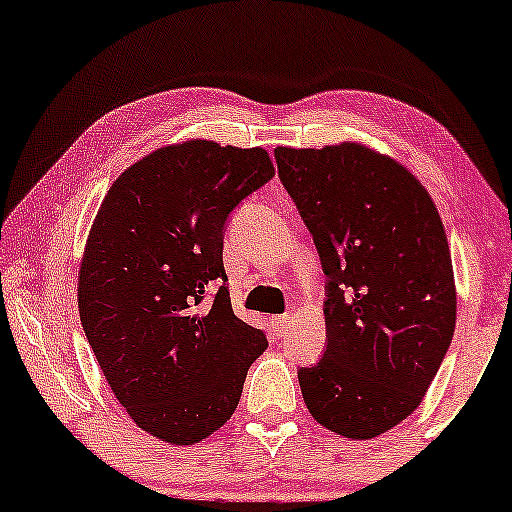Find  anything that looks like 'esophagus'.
<instances>
[{"label": "esophagus", "instance_id": "1", "mask_svg": "<svg viewBox=\"0 0 512 512\" xmlns=\"http://www.w3.org/2000/svg\"><path fill=\"white\" fill-rule=\"evenodd\" d=\"M289 322H292V317H289V315H278V317H273V319H271L273 335H276V338H282V335H285V333H287V329H289Z\"/></svg>", "mask_w": 512, "mask_h": 512}]
</instances>
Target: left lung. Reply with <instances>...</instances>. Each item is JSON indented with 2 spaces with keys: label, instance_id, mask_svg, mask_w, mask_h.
<instances>
[{
  "label": "left lung",
  "instance_id": "1",
  "mask_svg": "<svg viewBox=\"0 0 512 512\" xmlns=\"http://www.w3.org/2000/svg\"><path fill=\"white\" fill-rule=\"evenodd\" d=\"M273 154L329 278L326 352L299 370L305 407L342 437H379L416 411L453 340L444 223L423 183L365 144Z\"/></svg>",
  "mask_w": 512,
  "mask_h": 512
}]
</instances>
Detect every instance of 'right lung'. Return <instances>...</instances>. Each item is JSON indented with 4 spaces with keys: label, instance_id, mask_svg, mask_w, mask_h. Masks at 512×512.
Listing matches in <instances>:
<instances>
[{
    "label": "right lung",
    "instance_id": "obj_1",
    "mask_svg": "<svg viewBox=\"0 0 512 512\" xmlns=\"http://www.w3.org/2000/svg\"><path fill=\"white\" fill-rule=\"evenodd\" d=\"M273 174L262 147L170 144L121 172L91 225L82 329L121 407L165 444H197L223 427L269 347L234 315L223 234L230 211Z\"/></svg>",
    "mask_w": 512,
    "mask_h": 512
}]
</instances>
